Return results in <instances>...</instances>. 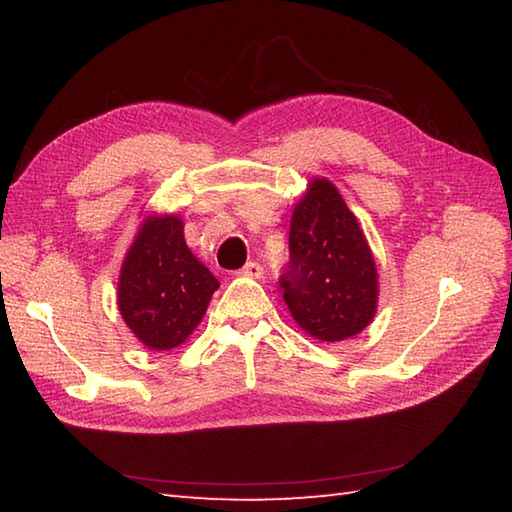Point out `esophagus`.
<instances>
[{"mask_svg": "<svg viewBox=\"0 0 512 512\" xmlns=\"http://www.w3.org/2000/svg\"><path fill=\"white\" fill-rule=\"evenodd\" d=\"M239 275L250 277V279H259L264 275V268H262V264H257V262H248L242 270H239Z\"/></svg>", "mask_w": 512, "mask_h": 512, "instance_id": "1", "label": "esophagus"}]
</instances>
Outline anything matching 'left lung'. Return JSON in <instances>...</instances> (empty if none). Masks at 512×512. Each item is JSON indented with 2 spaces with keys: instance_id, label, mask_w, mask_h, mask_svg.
Here are the masks:
<instances>
[{
  "instance_id": "left-lung-1",
  "label": "left lung",
  "mask_w": 512,
  "mask_h": 512,
  "mask_svg": "<svg viewBox=\"0 0 512 512\" xmlns=\"http://www.w3.org/2000/svg\"><path fill=\"white\" fill-rule=\"evenodd\" d=\"M288 310L319 341H343L374 319L372 250L328 180H314L290 220V262L279 277Z\"/></svg>"
}]
</instances>
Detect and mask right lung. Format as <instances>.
Segmentation results:
<instances>
[{
	"mask_svg": "<svg viewBox=\"0 0 512 512\" xmlns=\"http://www.w3.org/2000/svg\"><path fill=\"white\" fill-rule=\"evenodd\" d=\"M217 286L184 242L180 217H151L123 262L118 308L149 350H173L198 328Z\"/></svg>",
	"mask_w": 512,
	"mask_h": 512,
	"instance_id": "right-lung-1",
	"label": "right lung"
}]
</instances>
